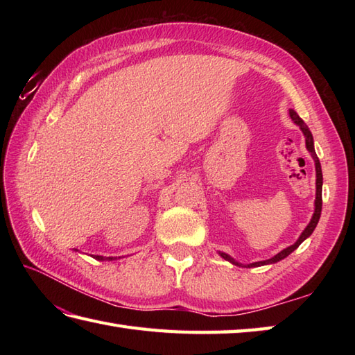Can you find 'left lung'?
Returning a JSON list of instances; mask_svg holds the SVG:
<instances>
[{
  "label": "left lung",
  "instance_id": "1",
  "mask_svg": "<svg viewBox=\"0 0 355 355\" xmlns=\"http://www.w3.org/2000/svg\"><path fill=\"white\" fill-rule=\"evenodd\" d=\"M290 117H291V120L294 123H296L297 126H300V130H302V132H304V135H305V143H306V149L310 150L311 153V155H313V158H314V163H315V177H318V180H315V189H318V192H315V209H314V215H313V218H311V221H310V224L306 225V229L302 232V235L299 236V239L296 241V243H294L293 245H290V247H286V248H284L282 252H279L276 256H273V258L271 259H267V261H259V262H253V263H248L247 267H259V266H266V263H273V262H277V261H281V259H284V258H286V256H288L291 252H294L296 250V248L304 243V241L311 235V233L314 232V229H315V225H318V223H319V220H320V212H322V183H323V177H322V168H320V162H319V158H318V155H315V150H314V143H313V134H311V131L308 130V126L304 123V120L300 119L299 116H297V112L294 111V110H290ZM221 256L224 259H227V261H230L232 263H235V266H241V263H238L235 259H232L229 254H225V253H221Z\"/></svg>",
  "mask_w": 355,
  "mask_h": 355
}]
</instances>
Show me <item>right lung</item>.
<instances>
[{
    "label": "right lung",
    "instance_id": "1",
    "mask_svg": "<svg viewBox=\"0 0 355 355\" xmlns=\"http://www.w3.org/2000/svg\"><path fill=\"white\" fill-rule=\"evenodd\" d=\"M93 258H96V259H99V261H103V259H112V258H103V256H93Z\"/></svg>",
    "mask_w": 355,
    "mask_h": 355
}]
</instances>
